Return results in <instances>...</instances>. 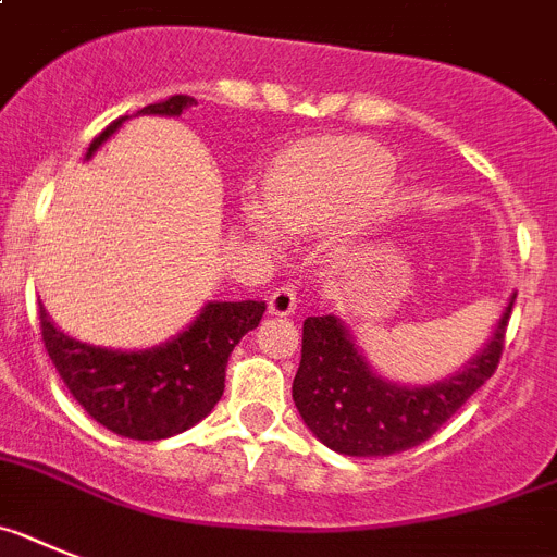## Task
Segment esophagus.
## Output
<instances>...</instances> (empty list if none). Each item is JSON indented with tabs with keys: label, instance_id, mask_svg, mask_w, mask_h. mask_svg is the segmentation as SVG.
<instances>
[{
	"label": "esophagus",
	"instance_id": "1",
	"mask_svg": "<svg viewBox=\"0 0 557 557\" xmlns=\"http://www.w3.org/2000/svg\"><path fill=\"white\" fill-rule=\"evenodd\" d=\"M294 311H297V285L285 283L274 288L272 297H269V313H274V317H292Z\"/></svg>",
	"mask_w": 557,
	"mask_h": 557
}]
</instances>
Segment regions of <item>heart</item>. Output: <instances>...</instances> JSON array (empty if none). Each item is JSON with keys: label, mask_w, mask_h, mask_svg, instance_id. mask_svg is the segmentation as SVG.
<instances>
[{"label": "heart", "mask_w": 557, "mask_h": 557, "mask_svg": "<svg viewBox=\"0 0 557 557\" xmlns=\"http://www.w3.org/2000/svg\"><path fill=\"white\" fill-rule=\"evenodd\" d=\"M389 182L393 159L381 145L359 137L308 139L274 162L265 198H246L240 219L269 244L280 230L311 232L356 219Z\"/></svg>", "instance_id": "heart-1"}]
</instances>
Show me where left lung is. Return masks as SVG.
I'll use <instances>...</instances> for the list:
<instances>
[{
    "label": "left lung",
    "mask_w": 557,
    "mask_h": 557,
    "mask_svg": "<svg viewBox=\"0 0 557 557\" xmlns=\"http://www.w3.org/2000/svg\"><path fill=\"white\" fill-rule=\"evenodd\" d=\"M512 302L516 294L487 345L462 370L425 386L381 379L336 313L308 317L292 386L299 418L317 440L347 457H389L420 446L496 372Z\"/></svg>",
    "instance_id": "left-lung-1"
}]
</instances>
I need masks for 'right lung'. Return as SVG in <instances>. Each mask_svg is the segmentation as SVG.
I'll use <instances>...</instances> for the list:
<instances>
[{
  "label": "right lung",
  "instance_id": "1",
  "mask_svg": "<svg viewBox=\"0 0 557 557\" xmlns=\"http://www.w3.org/2000/svg\"><path fill=\"white\" fill-rule=\"evenodd\" d=\"M196 106L190 95L145 106L137 114L178 117ZM120 117L91 139L86 159L117 132ZM265 302H207L182 333L148 350L95 347L58 331L38 302L41 338L72 398L109 432L132 440H164L187 432L224 395L226 361L240 338L260 325Z\"/></svg>",
  "mask_w": 557,
  "mask_h": 557
}]
</instances>
